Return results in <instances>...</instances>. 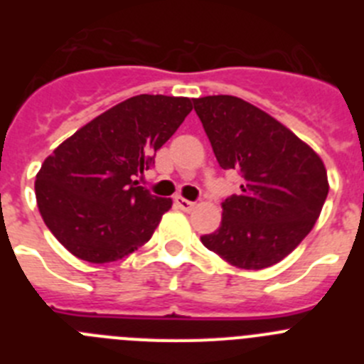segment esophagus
<instances>
[{"mask_svg":"<svg viewBox=\"0 0 364 364\" xmlns=\"http://www.w3.org/2000/svg\"><path fill=\"white\" fill-rule=\"evenodd\" d=\"M175 204L178 205L180 210H184V211H191L193 208H195V202H191V200H188V198H184V197H175Z\"/></svg>","mask_w":364,"mask_h":364,"instance_id":"obj_1","label":"esophagus"}]
</instances>
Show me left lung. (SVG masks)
<instances>
[{
  "label": "left lung",
  "instance_id": "8db88e82",
  "mask_svg": "<svg viewBox=\"0 0 364 364\" xmlns=\"http://www.w3.org/2000/svg\"><path fill=\"white\" fill-rule=\"evenodd\" d=\"M217 162L242 176L222 200L220 228L200 240L244 269L277 264L301 244L328 195L323 160L281 122L237 96L193 100Z\"/></svg>",
  "mask_w": 364,
  "mask_h": 364
}]
</instances>
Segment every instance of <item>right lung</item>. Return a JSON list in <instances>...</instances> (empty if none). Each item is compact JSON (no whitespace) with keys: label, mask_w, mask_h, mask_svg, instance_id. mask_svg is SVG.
I'll list each match as a JSON object with an SVG mask.
<instances>
[{"label":"right lung","mask_w":364,"mask_h":364,"mask_svg":"<svg viewBox=\"0 0 364 364\" xmlns=\"http://www.w3.org/2000/svg\"><path fill=\"white\" fill-rule=\"evenodd\" d=\"M189 98L140 95L83 125L36 175L45 224L78 259L105 264L146 244L171 208L138 176L191 112Z\"/></svg>","instance_id":"add662e5"}]
</instances>
